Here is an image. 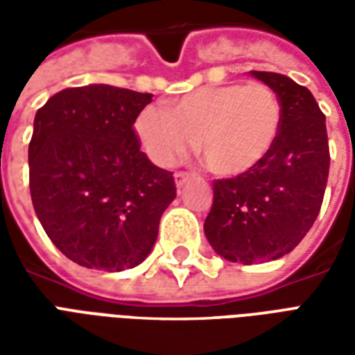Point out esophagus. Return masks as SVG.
<instances>
[{"mask_svg":"<svg viewBox=\"0 0 355 355\" xmlns=\"http://www.w3.org/2000/svg\"><path fill=\"white\" fill-rule=\"evenodd\" d=\"M188 180H190V175H188V173H182V171L175 173V184H177V188H182Z\"/></svg>","mask_w":355,"mask_h":355,"instance_id":"1","label":"esophagus"}]
</instances>
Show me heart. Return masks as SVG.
<instances>
[{
    "mask_svg": "<svg viewBox=\"0 0 355 355\" xmlns=\"http://www.w3.org/2000/svg\"><path fill=\"white\" fill-rule=\"evenodd\" d=\"M283 106L264 83H226L203 87L171 101L165 110L144 108L135 132L146 155L169 167L198 140L209 169L236 178L259 167L277 142Z\"/></svg>",
    "mask_w": 355,
    "mask_h": 355,
    "instance_id": "heart-1",
    "label": "heart"
}]
</instances>
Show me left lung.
I'll return each mask as SVG.
<instances>
[{"label": "left lung", "mask_w": 355, "mask_h": 355, "mask_svg": "<svg viewBox=\"0 0 355 355\" xmlns=\"http://www.w3.org/2000/svg\"><path fill=\"white\" fill-rule=\"evenodd\" d=\"M279 96L283 123L266 159L236 178L213 182L203 230L216 254L259 264L291 253L318 218L329 177L325 116L313 94L275 72H249Z\"/></svg>", "instance_id": "8db88e82"}]
</instances>
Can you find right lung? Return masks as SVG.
Listing matches in <instances>:
<instances>
[{
	"label": "right lung",
	"mask_w": 355,
	"mask_h": 355,
	"mask_svg": "<svg viewBox=\"0 0 355 355\" xmlns=\"http://www.w3.org/2000/svg\"><path fill=\"white\" fill-rule=\"evenodd\" d=\"M154 94L93 83L53 94L37 110L28 146L30 193L51 241L80 266H139L177 198L132 129Z\"/></svg>",
	"instance_id": "1"
}]
</instances>
